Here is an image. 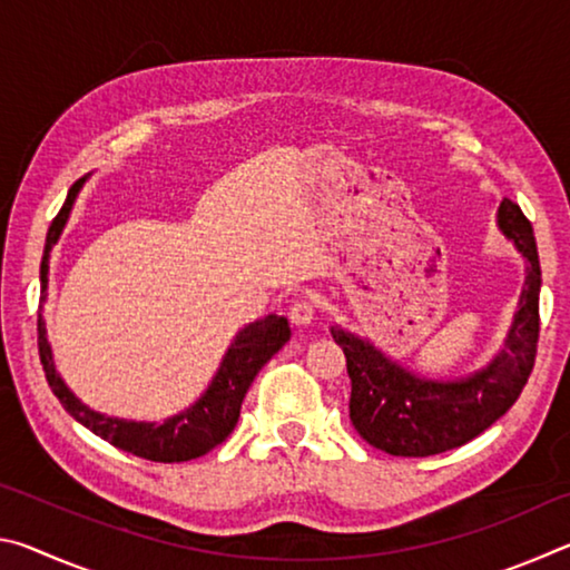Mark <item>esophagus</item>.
Listing matches in <instances>:
<instances>
[{"label":"esophagus","mask_w":570,"mask_h":570,"mask_svg":"<svg viewBox=\"0 0 570 570\" xmlns=\"http://www.w3.org/2000/svg\"><path fill=\"white\" fill-rule=\"evenodd\" d=\"M314 314H316V306H314L312 298H296L292 308H288V320H292V324H296V326L312 324Z\"/></svg>","instance_id":"obj_1"}]
</instances>
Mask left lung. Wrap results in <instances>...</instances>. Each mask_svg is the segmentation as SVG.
Here are the masks:
<instances>
[{
	"mask_svg": "<svg viewBox=\"0 0 570 570\" xmlns=\"http://www.w3.org/2000/svg\"><path fill=\"white\" fill-rule=\"evenodd\" d=\"M498 228L525 258V282L503 346L480 370L455 380L424 377L366 336L332 326L352 380L350 417L372 448L397 458H428L460 448L503 417L523 392L540 332L538 246L533 226L513 200L500 204Z\"/></svg>",
	"mask_w": 570,
	"mask_h": 570,
	"instance_id": "1",
	"label": "left lung"
}]
</instances>
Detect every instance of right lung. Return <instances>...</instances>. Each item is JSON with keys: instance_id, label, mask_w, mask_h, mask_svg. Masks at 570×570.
Segmentation results:
<instances>
[{"instance_id": "add662e5", "label": "right lung", "mask_w": 570, "mask_h": 570, "mask_svg": "<svg viewBox=\"0 0 570 570\" xmlns=\"http://www.w3.org/2000/svg\"><path fill=\"white\" fill-rule=\"evenodd\" d=\"M90 178V173L80 178L70 188L65 198V206L60 214L55 216L50 230H47V244H45V256L40 266V284H42V302L47 298V284H50V254L52 246L60 240L62 230L70 220L72 206L85 180ZM37 344H40V360L45 377L50 382L55 397L62 402V407L72 414V417L85 424L95 435L110 442L118 450L132 452V455L146 458L153 462H186L193 458L206 455V452L220 445L230 432H234L238 414H240V402H244L250 382L262 366L272 360V356L282 350L292 336L288 330L286 316L268 314L264 320L250 322L240 330L234 342H230L228 352L220 360V366L210 380L208 390L200 394V397L173 417L163 422H135V420H122V417H108V414L90 410L88 404L75 397V392L67 387L65 380L60 377L55 366L52 356V344L47 340V326L40 314L37 320Z\"/></svg>"}]
</instances>
